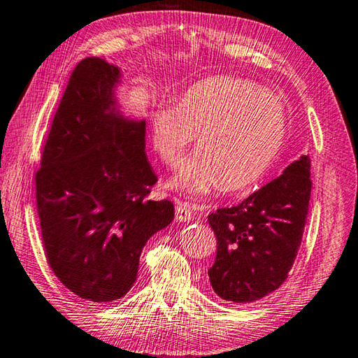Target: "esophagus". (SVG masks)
<instances>
[{
	"mask_svg": "<svg viewBox=\"0 0 358 358\" xmlns=\"http://www.w3.org/2000/svg\"><path fill=\"white\" fill-rule=\"evenodd\" d=\"M194 209L195 204L187 201H178L177 208H175V218L180 220V222H189L192 218Z\"/></svg>",
	"mask_w": 358,
	"mask_h": 358,
	"instance_id": "1",
	"label": "esophagus"
}]
</instances>
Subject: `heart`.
<instances>
[{"label":"heart","instance_id":"heart-1","mask_svg":"<svg viewBox=\"0 0 358 358\" xmlns=\"http://www.w3.org/2000/svg\"><path fill=\"white\" fill-rule=\"evenodd\" d=\"M281 98L252 81L215 77L189 87L180 103H162L152 115V144L177 167L199 134L200 149L172 181L189 194L222 185L241 191L260 181L275 162L287 132Z\"/></svg>","mask_w":358,"mask_h":358}]
</instances>
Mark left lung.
Returning <instances> with one entry per match:
<instances>
[{
    "label": "left lung",
    "mask_w": 358,
    "mask_h": 358,
    "mask_svg": "<svg viewBox=\"0 0 358 358\" xmlns=\"http://www.w3.org/2000/svg\"><path fill=\"white\" fill-rule=\"evenodd\" d=\"M310 189V159L303 155L238 206L208 215L217 237L208 273L218 296L250 303L283 285L301 245Z\"/></svg>",
    "instance_id": "obj_1"
}]
</instances>
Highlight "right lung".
<instances>
[{"label": "right lung", "mask_w": 358, "mask_h": 358, "mask_svg": "<svg viewBox=\"0 0 358 358\" xmlns=\"http://www.w3.org/2000/svg\"><path fill=\"white\" fill-rule=\"evenodd\" d=\"M118 69L96 57L75 66L35 173L41 240L52 272L90 301L121 299L148 240L173 220L149 199L158 178L144 154V121L113 113Z\"/></svg>", "instance_id": "1"}]
</instances>
